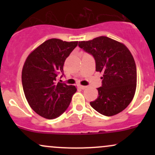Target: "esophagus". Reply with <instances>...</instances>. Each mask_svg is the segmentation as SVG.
Here are the masks:
<instances>
[{
  "instance_id": "1",
  "label": "esophagus",
  "mask_w": 155,
  "mask_h": 155,
  "mask_svg": "<svg viewBox=\"0 0 155 155\" xmlns=\"http://www.w3.org/2000/svg\"><path fill=\"white\" fill-rule=\"evenodd\" d=\"M79 87L80 89H81V90H84V89L87 88L86 86H83V85H81V84H79Z\"/></svg>"
}]
</instances>
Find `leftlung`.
Instances as JSON below:
<instances>
[{
  "label": "left lung",
  "mask_w": 155,
  "mask_h": 155,
  "mask_svg": "<svg viewBox=\"0 0 155 155\" xmlns=\"http://www.w3.org/2000/svg\"><path fill=\"white\" fill-rule=\"evenodd\" d=\"M79 46L94 57L96 71L103 73L102 87L90 106L107 117L120 113L130 104L136 90V65L128 48L106 36L79 41Z\"/></svg>",
  "instance_id": "1"
}]
</instances>
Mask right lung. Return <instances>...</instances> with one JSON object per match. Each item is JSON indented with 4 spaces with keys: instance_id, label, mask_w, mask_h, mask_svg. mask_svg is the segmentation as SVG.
Returning <instances> with one entry per match:
<instances>
[{
    "instance_id": "1",
    "label": "right lung",
    "mask_w": 155,
    "mask_h": 155,
    "mask_svg": "<svg viewBox=\"0 0 155 155\" xmlns=\"http://www.w3.org/2000/svg\"><path fill=\"white\" fill-rule=\"evenodd\" d=\"M78 41L51 38L32 51L25 62L22 82L25 95L32 109L44 118L52 120L66 111L76 92L74 85L57 83L63 73L65 60Z\"/></svg>"
}]
</instances>
